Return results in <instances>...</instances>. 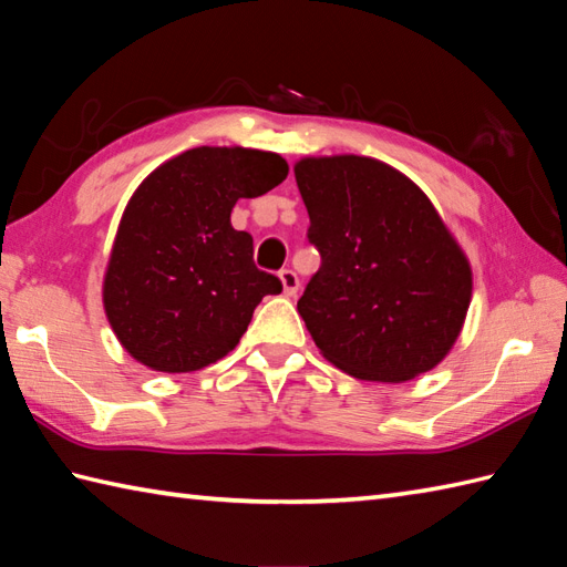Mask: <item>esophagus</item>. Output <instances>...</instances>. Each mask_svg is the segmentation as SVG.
<instances>
[{
  "mask_svg": "<svg viewBox=\"0 0 567 567\" xmlns=\"http://www.w3.org/2000/svg\"><path fill=\"white\" fill-rule=\"evenodd\" d=\"M279 279H281V284H284V293H286V296H296V293H298L300 281H298V274H296L293 269H281V271H279Z\"/></svg>",
  "mask_w": 567,
  "mask_h": 567,
  "instance_id": "esophagus-1",
  "label": "esophagus"
}]
</instances>
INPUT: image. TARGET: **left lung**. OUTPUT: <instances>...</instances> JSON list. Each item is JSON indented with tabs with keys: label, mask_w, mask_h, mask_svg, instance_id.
I'll return each mask as SVG.
<instances>
[{
	"label": "left lung",
	"mask_w": 567,
	"mask_h": 567,
	"mask_svg": "<svg viewBox=\"0 0 567 567\" xmlns=\"http://www.w3.org/2000/svg\"><path fill=\"white\" fill-rule=\"evenodd\" d=\"M296 182L320 251L298 312L322 354L363 381L400 383L454 347L471 267L405 174L379 159H300Z\"/></svg>",
	"instance_id": "8db88e82"
}]
</instances>
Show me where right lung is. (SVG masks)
<instances>
[{
	"mask_svg": "<svg viewBox=\"0 0 567 567\" xmlns=\"http://www.w3.org/2000/svg\"><path fill=\"white\" fill-rule=\"evenodd\" d=\"M286 174L274 153L196 147L141 184L104 281L109 322L133 359L167 373L204 369L240 342L264 296L281 293L230 213L237 198L267 194Z\"/></svg>",
	"mask_w": 567,
	"mask_h": 567,
	"instance_id": "add662e5",
	"label": "right lung"
}]
</instances>
